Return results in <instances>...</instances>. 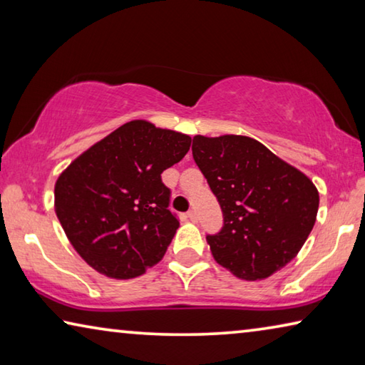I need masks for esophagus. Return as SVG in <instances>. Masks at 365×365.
<instances>
[{
    "label": "esophagus",
    "instance_id": "34e87169",
    "mask_svg": "<svg viewBox=\"0 0 365 365\" xmlns=\"http://www.w3.org/2000/svg\"><path fill=\"white\" fill-rule=\"evenodd\" d=\"M187 217L191 220V222H197V214L195 211H188L187 212Z\"/></svg>",
    "mask_w": 365,
    "mask_h": 365
}]
</instances>
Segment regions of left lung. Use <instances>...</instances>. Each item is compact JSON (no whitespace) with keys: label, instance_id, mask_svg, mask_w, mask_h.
Masks as SVG:
<instances>
[{"label":"left lung","instance_id":"left-lung-1","mask_svg":"<svg viewBox=\"0 0 365 365\" xmlns=\"http://www.w3.org/2000/svg\"><path fill=\"white\" fill-rule=\"evenodd\" d=\"M191 151L224 212L222 230L206 238L217 264L262 280L298 256L319 211L311 178L243 135H196Z\"/></svg>","mask_w":365,"mask_h":365}]
</instances>
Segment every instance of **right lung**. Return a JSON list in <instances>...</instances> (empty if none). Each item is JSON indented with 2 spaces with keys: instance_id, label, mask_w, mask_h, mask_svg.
I'll return each instance as SVG.
<instances>
[{
  "instance_id": "obj_1",
  "label": "right lung",
  "mask_w": 365,
  "mask_h": 365,
  "mask_svg": "<svg viewBox=\"0 0 365 365\" xmlns=\"http://www.w3.org/2000/svg\"><path fill=\"white\" fill-rule=\"evenodd\" d=\"M191 137L130 120L61 172L54 211L83 261L117 280L145 274L164 257L178 228L160 174L182 160Z\"/></svg>"
}]
</instances>
